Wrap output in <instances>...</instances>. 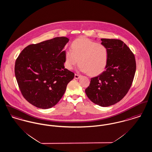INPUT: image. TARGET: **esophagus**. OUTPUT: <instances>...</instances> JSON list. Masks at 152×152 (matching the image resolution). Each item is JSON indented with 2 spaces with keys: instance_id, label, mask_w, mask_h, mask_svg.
Instances as JSON below:
<instances>
[{
  "instance_id": "esophagus-1",
  "label": "esophagus",
  "mask_w": 152,
  "mask_h": 152,
  "mask_svg": "<svg viewBox=\"0 0 152 152\" xmlns=\"http://www.w3.org/2000/svg\"><path fill=\"white\" fill-rule=\"evenodd\" d=\"M80 77H81V75H78V74H75V75H74V78H75V79H79Z\"/></svg>"
}]
</instances>
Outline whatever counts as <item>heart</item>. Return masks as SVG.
Here are the masks:
<instances>
[{"instance_id":"b5f03b06","label":"heart","mask_w":152,"mask_h":152,"mask_svg":"<svg viewBox=\"0 0 152 152\" xmlns=\"http://www.w3.org/2000/svg\"><path fill=\"white\" fill-rule=\"evenodd\" d=\"M71 50L65 51V66L72 69L78 63L79 69L90 76L102 74L107 67L109 52L102 43L86 38H80L71 44Z\"/></svg>"}]
</instances>
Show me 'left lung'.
Segmentation results:
<instances>
[{
  "label": "left lung",
  "mask_w": 152,
  "mask_h": 152,
  "mask_svg": "<svg viewBox=\"0 0 152 152\" xmlns=\"http://www.w3.org/2000/svg\"><path fill=\"white\" fill-rule=\"evenodd\" d=\"M109 52L104 71L92 78L85 89L88 98L102 107L120 102L130 89L136 71L135 56L123 42L115 39H101Z\"/></svg>",
  "instance_id": "8db88e82"
}]
</instances>
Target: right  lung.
I'll return each instance as SVG.
<instances>
[{"instance_id": "1", "label": "right lung", "mask_w": 152, "mask_h": 152, "mask_svg": "<svg viewBox=\"0 0 152 152\" xmlns=\"http://www.w3.org/2000/svg\"><path fill=\"white\" fill-rule=\"evenodd\" d=\"M66 37H56L25 48L16 59L14 72L24 97L34 106L47 109L63 96L74 72L64 68Z\"/></svg>"}]
</instances>
